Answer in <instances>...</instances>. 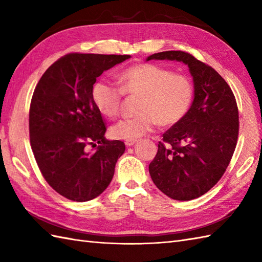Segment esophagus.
Instances as JSON below:
<instances>
[{
	"mask_svg": "<svg viewBox=\"0 0 262 262\" xmlns=\"http://www.w3.org/2000/svg\"><path fill=\"white\" fill-rule=\"evenodd\" d=\"M135 143H136V140H130V141H126V142H125L126 146H128V147H129V146H133V145H134Z\"/></svg>",
	"mask_w": 262,
	"mask_h": 262,
	"instance_id": "obj_1",
	"label": "esophagus"
}]
</instances>
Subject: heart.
<instances>
[{
    "label": "heart",
    "mask_w": 262,
    "mask_h": 262,
    "mask_svg": "<svg viewBox=\"0 0 262 262\" xmlns=\"http://www.w3.org/2000/svg\"><path fill=\"white\" fill-rule=\"evenodd\" d=\"M120 89L105 80L94 82L91 90L96 108L105 117L118 114L122 93L140 97L135 118L117 121L110 135L117 140H136L155 124L170 127L183 119L193 100V85L188 76L176 74L155 64H136L118 76Z\"/></svg>",
    "instance_id": "b5f03b06"
}]
</instances>
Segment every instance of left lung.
I'll return each instance as SVG.
<instances>
[{"label":"left lung","mask_w":262,"mask_h":262,"mask_svg":"<svg viewBox=\"0 0 262 262\" xmlns=\"http://www.w3.org/2000/svg\"><path fill=\"white\" fill-rule=\"evenodd\" d=\"M177 60L189 68L193 101L188 114L163 134L148 165L154 185L176 200L203 196L224 174L238 135V111L231 88L217 72L181 51H168L146 60Z\"/></svg>","instance_id":"obj_1"}]
</instances>
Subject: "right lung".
<instances>
[{"mask_svg": "<svg viewBox=\"0 0 262 262\" xmlns=\"http://www.w3.org/2000/svg\"><path fill=\"white\" fill-rule=\"evenodd\" d=\"M128 58L130 55L68 54L49 66L33 91L32 152L48 185L70 200L82 203L101 194L125 152L124 142L105 140L91 90L104 71ZM88 145L97 148L89 152Z\"/></svg>", "mask_w": 262, "mask_h": 262, "instance_id": "obj_1", "label": "right lung"}]
</instances>
